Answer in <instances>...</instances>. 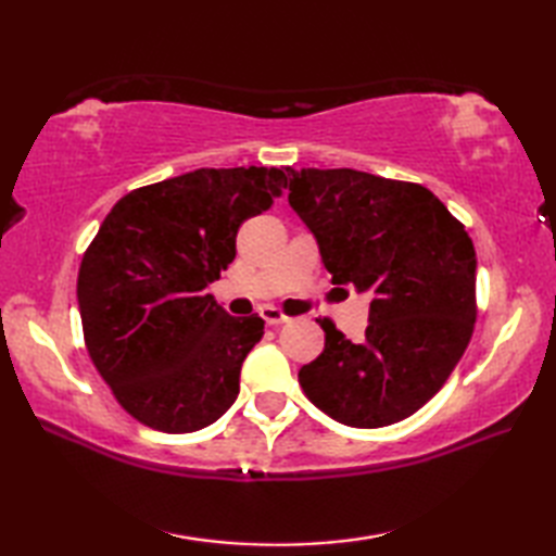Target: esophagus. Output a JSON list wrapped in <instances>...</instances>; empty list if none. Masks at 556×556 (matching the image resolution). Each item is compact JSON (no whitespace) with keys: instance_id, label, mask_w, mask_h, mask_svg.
Here are the masks:
<instances>
[{"instance_id":"34e87169","label":"esophagus","mask_w":556,"mask_h":556,"mask_svg":"<svg viewBox=\"0 0 556 556\" xmlns=\"http://www.w3.org/2000/svg\"><path fill=\"white\" fill-rule=\"evenodd\" d=\"M260 315H263V320H265L267 325H271V327L285 325V323L291 320V317H289L287 313H281L279 308H275V305H263V308H260Z\"/></svg>"}]
</instances>
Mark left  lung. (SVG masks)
Returning a JSON list of instances; mask_svg holds the SVG:
<instances>
[{
	"label": "left lung",
	"mask_w": 556,
	"mask_h": 556,
	"mask_svg": "<svg viewBox=\"0 0 556 556\" xmlns=\"http://www.w3.org/2000/svg\"><path fill=\"white\" fill-rule=\"evenodd\" d=\"M289 205L334 285L370 293L365 339L323 320L325 351L303 365L305 396L349 428H384L440 392L473 334L476 248L420 184L356 169H291Z\"/></svg>",
	"instance_id": "left-lung-1"
}]
</instances>
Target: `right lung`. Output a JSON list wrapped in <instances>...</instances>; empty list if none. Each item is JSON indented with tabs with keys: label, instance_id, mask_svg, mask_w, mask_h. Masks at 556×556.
<instances>
[{
	"label": "right lung",
	"instance_id": "obj_1",
	"mask_svg": "<svg viewBox=\"0 0 556 556\" xmlns=\"http://www.w3.org/2000/svg\"><path fill=\"white\" fill-rule=\"evenodd\" d=\"M287 188L277 167L195 169L136 188L78 271L83 337L126 413L160 432H195L239 396L263 339L257 315L231 317L207 293L236 257V233Z\"/></svg>",
	"mask_w": 556,
	"mask_h": 556
}]
</instances>
